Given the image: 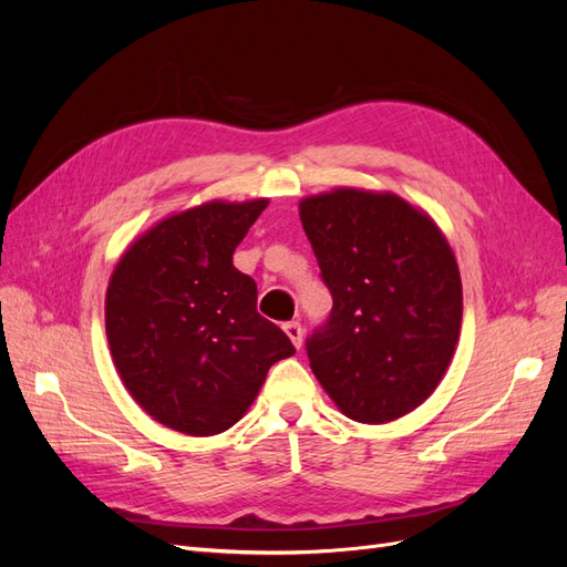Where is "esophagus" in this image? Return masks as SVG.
<instances>
[{
	"label": "esophagus",
	"instance_id": "34e87169",
	"mask_svg": "<svg viewBox=\"0 0 567 567\" xmlns=\"http://www.w3.org/2000/svg\"><path fill=\"white\" fill-rule=\"evenodd\" d=\"M284 331L290 338V342H293V346L300 350L302 348V326L298 321H288V323H284Z\"/></svg>",
	"mask_w": 567,
	"mask_h": 567
}]
</instances>
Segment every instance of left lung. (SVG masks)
Here are the masks:
<instances>
[{
    "instance_id": "8db88e82",
    "label": "left lung",
    "mask_w": 567,
    "mask_h": 567,
    "mask_svg": "<svg viewBox=\"0 0 567 567\" xmlns=\"http://www.w3.org/2000/svg\"><path fill=\"white\" fill-rule=\"evenodd\" d=\"M333 310L307 338L310 367L342 414L404 416L447 371L463 293L435 221L394 194L336 188L300 203Z\"/></svg>"
}]
</instances>
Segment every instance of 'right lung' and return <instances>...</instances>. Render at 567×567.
<instances>
[{
  "label": "right lung",
  "instance_id": "1",
  "mask_svg": "<svg viewBox=\"0 0 567 567\" xmlns=\"http://www.w3.org/2000/svg\"><path fill=\"white\" fill-rule=\"evenodd\" d=\"M265 208V198L210 200L169 215L113 269L106 336L115 369L134 402L177 433L227 431L269 367L296 354L257 312V286L231 260Z\"/></svg>",
  "mask_w": 567,
  "mask_h": 567
}]
</instances>
